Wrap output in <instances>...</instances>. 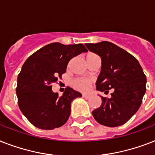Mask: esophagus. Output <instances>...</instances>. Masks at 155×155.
<instances>
[{"label": "esophagus", "instance_id": "esophagus-1", "mask_svg": "<svg viewBox=\"0 0 155 155\" xmlns=\"http://www.w3.org/2000/svg\"><path fill=\"white\" fill-rule=\"evenodd\" d=\"M83 97H84L85 99H90V95H83Z\"/></svg>", "mask_w": 155, "mask_h": 155}]
</instances>
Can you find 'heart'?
Here are the masks:
<instances>
[{
    "mask_svg": "<svg viewBox=\"0 0 155 155\" xmlns=\"http://www.w3.org/2000/svg\"><path fill=\"white\" fill-rule=\"evenodd\" d=\"M91 84V80L87 79H78L73 81V86L75 89L81 91H87Z\"/></svg>",
    "mask_w": 155,
    "mask_h": 155,
    "instance_id": "1",
    "label": "heart"
}]
</instances>
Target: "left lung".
Instances as JSON below:
<instances>
[{
	"label": "left lung",
	"mask_w": 155,
	"mask_h": 155,
	"mask_svg": "<svg viewBox=\"0 0 155 155\" xmlns=\"http://www.w3.org/2000/svg\"><path fill=\"white\" fill-rule=\"evenodd\" d=\"M89 51L102 60L96 90L111 97L101 96V106L92 111L99 123L110 127L126 123L140 107L146 92L147 78L139 61L129 52L113 43L102 41L86 44Z\"/></svg>",
	"instance_id": "obj_1"
}]
</instances>
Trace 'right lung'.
<instances>
[{
  "mask_svg": "<svg viewBox=\"0 0 155 155\" xmlns=\"http://www.w3.org/2000/svg\"><path fill=\"white\" fill-rule=\"evenodd\" d=\"M87 51L84 45L51 43L28 58L17 77L16 88L19 107L36 127L52 130L66 123L74 99L81 93L69 87L61 96L51 90V84L66 71L71 59Z\"/></svg>",
  "mask_w": 155,
  "mask_h": 155,
  "instance_id": "right-lung-1",
  "label": "right lung"
}]
</instances>
